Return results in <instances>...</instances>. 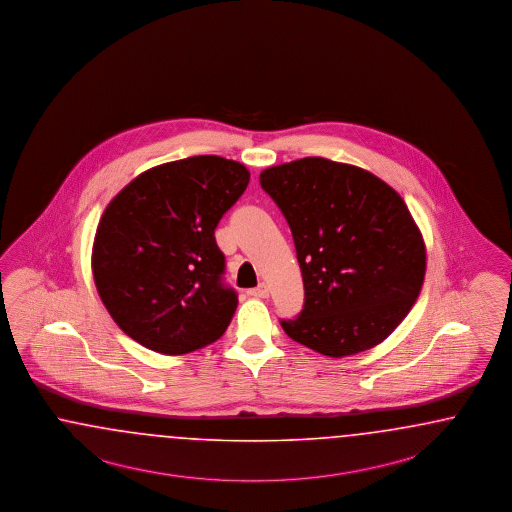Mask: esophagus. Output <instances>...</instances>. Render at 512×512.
Masks as SVG:
<instances>
[{"label": "esophagus", "instance_id": "1", "mask_svg": "<svg viewBox=\"0 0 512 512\" xmlns=\"http://www.w3.org/2000/svg\"><path fill=\"white\" fill-rule=\"evenodd\" d=\"M249 296H253V298H268L270 296V291H268V287L261 283L259 287H255V289H249Z\"/></svg>", "mask_w": 512, "mask_h": 512}]
</instances>
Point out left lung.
<instances>
[{
    "instance_id": "left-lung-1",
    "label": "left lung",
    "mask_w": 512,
    "mask_h": 512,
    "mask_svg": "<svg viewBox=\"0 0 512 512\" xmlns=\"http://www.w3.org/2000/svg\"><path fill=\"white\" fill-rule=\"evenodd\" d=\"M259 180L291 227L304 279V310L281 321L287 336L332 358L387 340L426 274L424 238L398 191L325 157L264 169Z\"/></svg>"
}]
</instances>
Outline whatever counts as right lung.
Wrapping results in <instances>:
<instances>
[{"instance_id": "obj_1", "label": "right lung", "mask_w": 512, "mask_h": 512, "mask_svg": "<svg viewBox=\"0 0 512 512\" xmlns=\"http://www.w3.org/2000/svg\"><path fill=\"white\" fill-rule=\"evenodd\" d=\"M248 184L242 163L193 155L140 172L107 204L93 238V281L129 338L186 355L223 336L238 296L221 285L214 231Z\"/></svg>"}]
</instances>
